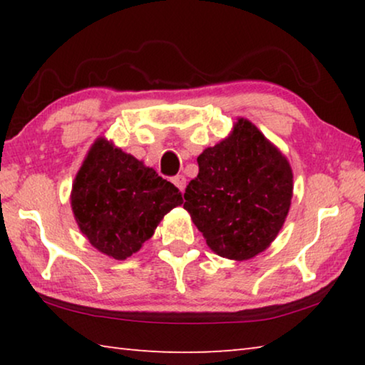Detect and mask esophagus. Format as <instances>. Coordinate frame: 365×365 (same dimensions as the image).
Returning a JSON list of instances; mask_svg holds the SVG:
<instances>
[{
  "label": "esophagus",
  "mask_w": 365,
  "mask_h": 365,
  "mask_svg": "<svg viewBox=\"0 0 365 365\" xmlns=\"http://www.w3.org/2000/svg\"><path fill=\"white\" fill-rule=\"evenodd\" d=\"M172 182H174L175 187L180 191H183L185 187H187V178H185L183 175H175L174 178H172Z\"/></svg>",
  "instance_id": "esophagus-1"
}]
</instances>
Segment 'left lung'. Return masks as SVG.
<instances>
[{"label": "left lung", "mask_w": 365, "mask_h": 365, "mask_svg": "<svg viewBox=\"0 0 365 365\" xmlns=\"http://www.w3.org/2000/svg\"><path fill=\"white\" fill-rule=\"evenodd\" d=\"M197 165L183 207L209 248L233 261L267 250L293 196V172L279 148L242 117L227 138L197 156Z\"/></svg>", "instance_id": "1"}]
</instances>
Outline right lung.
I'll return each mask as SVG.
<instances>
[{
    "instance_id": "right-lung-1",
    "label": "right lung",
    "mask_w": 365,
    "mask_h": 365,
    "mask_svg": "<svg viewBox=\"0 0 365 365\" xmlns=\"http://www.w3.org/2000/svg\"><path fill=\"white\" fill-rule=\"evenodd\" d=\"M182 202L177 187L106 138L91 145L71 193L80 232L117 261L137 252L164 215Z\"/></svg>"
}]
</instances>
